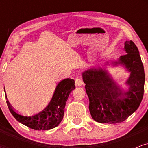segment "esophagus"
<instances>
[{
	"mask_svg": "<svg viewBox=\"0 0 148 148\" xmlns=\"http://www.w3.org/2000/svg\"><path fill=\"white\" fill-rule=\"evenodd\" d=\"M75 85L76 86H81L83 85V82L81 79L79 77H76L75 79Z\"/></svg>",
	"mask_w": 148,
	"mask_h": 148,
	"instance_id": "obj_1",
	"label": "esophagus"
}]
</instances>
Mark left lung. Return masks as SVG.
<instances>
[{
  "label": "left lung",
  "mask_w": 148,
  "mask_h": 148,
  "mask_svg": "<svg viewBox=\"0 0 148 148\" xmlns=\"http://www.w3.org/2000/svg\"><path fill=\"white\" fill-rule=\"evenodd\" d=\"M127 54L121 56L115 64H123L131 72L127 90H122L111 76L101 68H92L83 73L86 93L89 98L92 118L100 123L116 124L125 121L138 108L144 93L145 72L135 44L126 41Z\"/></svg>",
  "instance_id": "1"
}]
</instances>
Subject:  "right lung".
<instances>
[{"instance_id":"add662e5","label":"right lung","mask_w":148,"mask_h":148,"mask_svg":"<svg viewBox=\"0 0 148 148\" xmlns=\"http://www.w3.org/2000/svg\"><path fill=\"white\" fill-rule=\"evenodd\" d=\"M75 88L74 81L66 79L60 81L56 88L55 92L49 105L43 111L32 115H22L16 113L7 100L10 113L17 121L35 130H49L56 127L64 116V106L69 93Z\"/></svg>"}]
</instances>
